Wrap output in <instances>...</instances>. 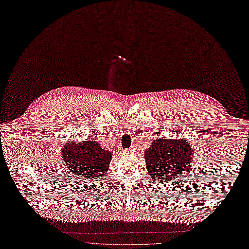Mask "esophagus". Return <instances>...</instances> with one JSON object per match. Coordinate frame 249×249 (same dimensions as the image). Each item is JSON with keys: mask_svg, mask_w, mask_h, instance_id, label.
Segmentation results:
<instances>
[{"mask_svg": "<svg viewBox=\"0 0 249 249\" xmlns=\"http://www.w3.org/2000/svg\"><path fill=\"white\" fill-rule=\"evenodd\" d=\"M131 151H132V148H128V149H125V153H131Z\"/></svg>", "mask_w": 249, "mask_h": 249, "instance_id": "34e87169", "label": "esophagus"}]
</instances>
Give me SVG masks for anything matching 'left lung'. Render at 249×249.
I'll return each instance as SVG.
<instances>
[{"mask_svg": "<svg viewBox=\"0 0 249 249\" xmlns=\"http://www.w3.org/2000/svg\"><path fill=\"white\" fill-rule=\"evenodd\" d=\"M148 175L160 183L169 182L189 172L192 149L188 140L157 137L144 153Z\"/></svg>", "mask_w": 249, "mask_h": 249, "instance_id": "8db88e82", "label": "left lung"}]
</instances>
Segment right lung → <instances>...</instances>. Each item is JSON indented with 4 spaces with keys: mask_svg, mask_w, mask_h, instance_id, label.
<instances>
[{
    "mask_svg": "<svg viewBox=\"0 0 249 249\" xmlns=\"http://www.w3.org/2000/svg\"><path fill=\"white\" fill-rule=\"evenodd\" d=\"M62 157L68 169L77 178L91 180L106 176L112 160L111 151L103 149L99 142L91 139L80 143L70 140L64 146Z\"/></svg>",
    "mask_w": 249,
    "mask_h": 249,
    "instance_id": "add662e5",
    "label": "right lung"
}]
</instances>
